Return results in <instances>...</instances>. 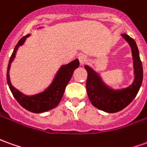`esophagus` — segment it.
<instances>
[{
    "instance_id": "obj_1",
    "label": "esophagus",
    "mask_w": 147,
    "mask_h": 147,
    "mask_svg": "<svg viewBox=\"0 0 147 147\" xmlns=\"http://www.w3.org/2000/svg\"><path fill=\"white\" fill-rule=\"evenodd\" d=\"M79 60H80V64H84L87 61H88V57L85 55H80Z\"/></svg>"
}]
</instances>
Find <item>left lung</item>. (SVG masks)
I'll list each match as a JSON object with an SVG mask.
<instances>
[{"mask_svg": "<svg viewBox=\"0 0 147 147\" xmlns=\"http://www.w3.org/2000/svg\"><path fill=\"white\" fill-rule=\"evenodd\" d=\"M121 36L128 42L132 50L135 76L131 85L126 88L113 90L102 81L94 70L87 65L84 67L88 71L86 89L88 98L93 106L107 113H117L129 105L138 94L143 79L142 64L135 41L125 34Z\"/></svg>", "mask_w": 147, "mask_h": 147, "instance_id": "obj_1", "label": "left lung"}]
</instances>
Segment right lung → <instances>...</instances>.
Returning a JSON list of instances; mask_svg holds the SVG:
<instances>
[{
  "mask_svg": "<svg viewBox=\"0 0 147 147\" xmlns=\"http://www.w3.org/2000/svg\"><path fill=\"white\" fill-rule=\"evenodd\" d=\"M30 34L22 37L19 40L18 44L16 45L13 52L11 55L8 68H7V83L9 84V89L14 98L26 110L35 113H43L52 109L55 108L60 102L61 99L63 97V95L64 93L66 86L70 81L71 78L72 76L74 71L80 65L79 59H75L72 62L69 63L68 64L63 65L59 70L58 71L55 77L51 83V84L42 92H40L38 94L33 95V96H26L24 95L22 92L16 89L12 85L9 79V69H10L11 63L13 62V59L16 55V52L20 46L23 44L25 41Z\"/></svg>",
  "mask_w": 147,
  "mask_h": 147,
  "instance_id": "obj_1",
  "label": "right lung"
}]
</instances>
